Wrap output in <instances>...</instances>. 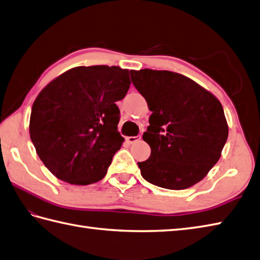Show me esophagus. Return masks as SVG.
Segmentation results:
<instances>
[{
  "instance_id": "obj_1",
  "label": "esophagus",
  "mask_w": 260,
  "mask_h": 260,
  "mask_svg": "<svg viewBox=\"0 0 260 260\" xmlns=\"http://www.w3.org/2000/svg\"><path fill=\"white\" fill-rule=\"evenodd\" d=\"M126 140H127V142L131 143V144H133V143H135V142L141 140V135H137V136H128Z\"/></svg>"
}]
</instances>
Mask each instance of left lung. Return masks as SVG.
Wrapping results in <instances>:
<instances>
[{"label": "left lung", "mask_w": 260, "mask_h": 260, "mask_svg": "<svg viewBox=\"0 0 260 260\" xmlns=\"http://www.w3.org/2000/svg\"><path fill=\"white\" fill-rule=\"evenodd\" d=\"M152 112L144 140L151 156L137 165L144 180L169 190L194 185L219 161L228 139L222 105L187 77L168 70H131Z\"/></svg>", "instance_id": "1"}]
</instances>
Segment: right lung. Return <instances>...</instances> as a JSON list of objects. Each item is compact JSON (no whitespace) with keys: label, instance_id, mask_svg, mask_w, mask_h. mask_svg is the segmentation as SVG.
<instances>
[{"label":"right lung","instance_id":"1","mask_svg":"<svg viewBox=\"0 0 260 260\" xmlns=\"http://www.w3.org/2000/svg\"><path fill=\"white\" fill-rule=\"evenodd\" d=\"M131 85L117 66L76 67L47 85L33 103L30 137L43 164L58 179L88 185L107 173L124 137L121 101Z\"/></svg>","mask_w":260,"mask_h":260}]
</instances>
